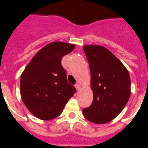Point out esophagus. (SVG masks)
<instances>
[{
	"label": "esophagus",
	"instance_id": "esophagus-1",
	"mask_svg": "<svg viewBox=\"0 0 148 148\" xmlns=\"http://www.w3.org/2000/svg\"><path fill=\"white\" fill-rule=\"evenodd\" d=\"M75 87H76V90H79V88H80V86H79L78 84H76V85H75Z\"/></svg>",
	"mask_w": 148,
	"mask_h": 148
}]
</instances>
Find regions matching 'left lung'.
Instances as JSON below:
<instances>
[{
    "label": "left lung",
    "instance_id": "obj_1",
    "mask_svg": "<svg viewBox=\"0 0 148 148\" xmlns=\"http://www.w3.org/2000/svg\"><path fill=\"white\" fill-rule=\"evenodd\" d=\"M89 63L93 101L84 108L86 119L94 123H106L115 119L131 96V79L127 69L108 49L100 45H85Z\"/></svg>",
    "mask_w": 148,
    "mask_h": 148
}]
</instances>
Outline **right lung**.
Returning a JSON list of instances; mask_svg holds the SVG:
<instances>
[{
    "instance_id": "1",
    "label": "right lung",
    "mask_w": 148,
    "mask_h": 148,
    "mask_svg": "<svg viewBox=\"0 0 148 148\" xmlns=\"http://www.w3.org/2000/svg\"><path fill=\"white\" fill-rule=\"evenodd\" d=\"M74 45L52 42L36 54L21 76V95L30 112L43 120L55 119L76 92L61 64Z\"/></svg>"
}]
</instances>
